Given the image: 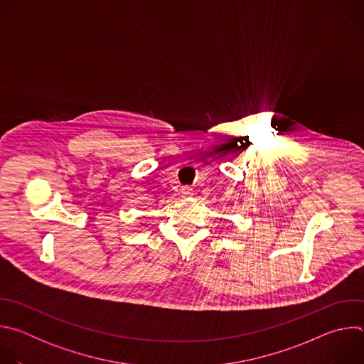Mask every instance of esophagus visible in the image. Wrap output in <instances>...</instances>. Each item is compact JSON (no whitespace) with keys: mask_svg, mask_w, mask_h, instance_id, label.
Here are the masks:
<instances>
[{"mask_svg":"<svg viewBox=\"0 0 364 364\" xmlns=\"http://www.w3.org/2000/svg\"><path fill=\"white\" fill-rule=\"evenodd\" d=\"M181 194H183V197H190V196H193V188L186 186L181 188Z\"/></svg>","mask_w":364,"mask_h":364,"instance_id":"1","label":"esophagus"}]
</instances>
